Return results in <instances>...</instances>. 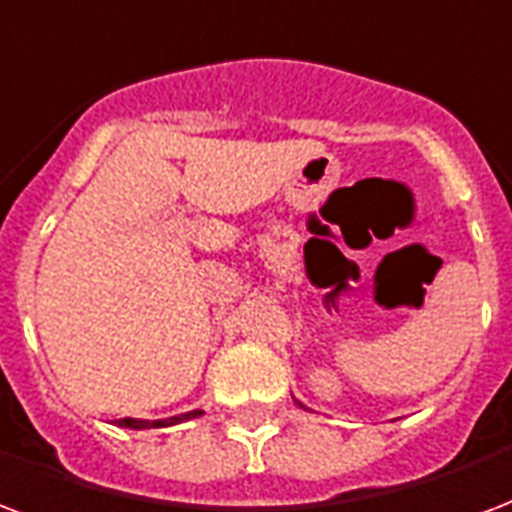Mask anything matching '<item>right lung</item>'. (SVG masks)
Returning a JSON list of instances; mask_svg holds the SVG:
<instances>
[{"label":"right lung","instance_id":"1","mask_svg":"<svg viewBox=\"0 0 512 512\" xmlns=\"http://www.w3.org/2000/svg\"><path fill=\"white\" fill-rule=\"evenodd\" d=\"M203 410H192V412H184V415H173V418H165V420H135V418H121L116 420L119 426L124 429H162V426H173V423H181V420H192V418H200Z\"/></svg>","mask_w":512,"mask_h":512}]
</instances>
